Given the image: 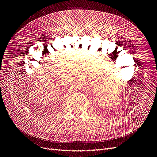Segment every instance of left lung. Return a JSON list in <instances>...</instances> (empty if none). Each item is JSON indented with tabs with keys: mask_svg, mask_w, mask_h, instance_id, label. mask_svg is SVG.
I'll use <instances>...</instances> for the list:
<instances>
[{
	"mask_svg": "<svg viewBox=\"0 0 157 157\" xmlns=\"http://www.w3.org/2000/svg\"><path fill=\"white\" fill-rule=\"evenodd\" d=\"M135 84H136V82H135Z\"/></svg>",
	"mask_w": 157,
	"mask_h": 157,
	"instance_id": "obj_1",
	"label": "left lung"
}]
</instances>
